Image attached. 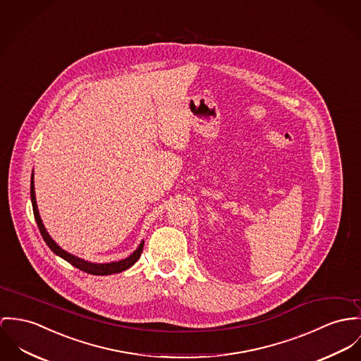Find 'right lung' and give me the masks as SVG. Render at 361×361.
Instances as JSON below:
<instances>
[{
	"mask_svg": "<svg viewBox=\"0 0 361 361\" xmlns=\"http://www.w3.org/2000/svg\"><path fill=\"white\" fill-rule=\"evenodd\" d=\"M30 195H31V204H32V212H34V217H35V221L38 225V229L45 240V243L48 245V247L52 250L55 252L56 255L61 257L63 259H66L67 262H70L73 267L78 268L80 271H83L86 274H90V275H96V276H107V275H112V274H119L122 271H126L129 269L141 255V251L144 247V240H141V243L139 245V247L135 250L129 257L123 258V259H119V261H112V262H104V264H100V262H90V261H86L82 259L80 257H75L70 252H67L66 250L61 249L55 240L51 238V235L48 233V231L45 229V225L41 220V216H39V212H38V206H37V200H35V191H34V171L31 173V183H30Z\"/></svg>",
	"mask_w": 361,
	"mask_h": 361,
	"instance_id": "obj_1",
	"label": "right lung"
}]
</instances>
